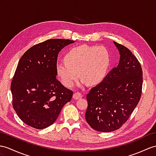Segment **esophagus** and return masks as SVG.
<instances>
[{
  "mask_svg": "<svg viewBox=\"0 0 156 156\" xmlns=\"http://www.w3.org/2000/svg\"><path fill=\"white\" fill-rule=\"evenodd\" d=\"M82 97H83L82 94H81L80 93H79V92L75 93L73 94V97L74 99H79V98H82Z\"/></svg>",
  "mask_w": 156,
  "mask_h": 156,
  "instance_id": "obj_1",
  "label": "esophagus"
}]
</instances>
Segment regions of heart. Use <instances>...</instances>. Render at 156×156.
<instances>
[{
    "label": "heart",
    "instance_id": "obj_1",
    "mask_svg": "<svg viewBox=\"0 0 156 156\" xmlns=\"http://www.w3.org/2000/svg\"><path fill=\"white\" fill-rule=\"evenodd\" d=\"M64 61L57 63L55 67L57 75L63 85L71 87L78 79L79 74L83 83L93 85L104 79L109 66L110 55L103 46L82 45L70 49L64 56Z\"/></svg>",
    "mask_w": 156,
    "mask_h": 156
}]
</instances>
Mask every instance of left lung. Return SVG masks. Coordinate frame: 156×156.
Here are the masks:
<instances>
[{
  "instance_id": "obj_1",
  "label": "left lung",
  "mask_w": 156,
  "mask_h": 156,
  "mask_svg": "<svg viewBox=\"0 0 156 156\" xmlns=\"http://www.w3.org/2000/svg\"><path fill=\"white\" fill-rule=\"evenodd\" d=\"M120 53L116 67L87 94V123L94 130L108 132L126 122L140 99L142 69L137 58L124 45L114 41Z\"/></svg>"
}]
</instances>
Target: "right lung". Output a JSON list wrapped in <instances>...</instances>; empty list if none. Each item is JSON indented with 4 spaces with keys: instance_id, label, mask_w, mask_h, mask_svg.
<instances>
[{
    "instance_id": "add662e5",
    "label": "right lung",
    "mask_w": 156,
    "mask_h": 156,
    "mask_svg": "<svg viewBox=\"0 0 156 156\" xmlns=\"http://www.w3.org/2000/svg\"><path fill=\"white\" fill-rule=\"evenodd\" d=\"M75 41L48 40L34 45L21 57L11 83L12 106L28 126L44 129L56 120L73 91L56 79L59 52Z\"/></svg>"
}]
</instances>
